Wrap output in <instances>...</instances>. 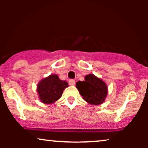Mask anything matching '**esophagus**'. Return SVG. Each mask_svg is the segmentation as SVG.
I'll list each match as a JSON object with an SVG mask.
<instances>
[{
  "label": "esophagus",
  "mask_w": 148,
  "mask_h": 148,
  "mask_svg": "<svg viewBox=\"0 0 148 148\" xmlns=\"http://www.w3.org/2000/svg\"><path fill=\"white\" fill-rule=\"evenodd\" d=\"M69 84L70 85V86H74V85L75 84V81H74V79H70L69 81Z\"/></svg>",
  "instance_id": "obj_1"
}]
</instances>
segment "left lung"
<instances>
[{"label": "left lung", "instance_id": "8db88e82", "mask_svg": "<svg viewBox=\"0 0 148 148\" xmlns=\"http://www.w3.org/2000/svg\"><path fill=\"white\" fill-rule=\"evenodd\" d=\"M76 87L83 99L90 104H101L108 94L105 82L92 74L85 76V81L76 82Z\"/></svg>", "mask_w": 148, "mask_h": 148}]
</instances>
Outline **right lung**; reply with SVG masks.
Listing matches in <instances>:
<instances>
[{
  "instance_id": "1",
  "label": "right lung",
  "mask_w": 148,
  "mask_h": 148,
  "mask_svg": "<svg viewBox=\"0 0 148 148\" xmlns=\"http://www.w3.org/2000/svg\"><path fill=\"white\" fill-rule=\"evenodd\" d=\"M67 87L68 84L65 81L60 80L56 74H51L39 82L37 91L40 101L46 104H50L60 99Z\"/></svg>"
}]
</instances>
